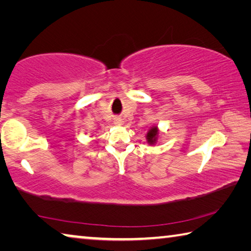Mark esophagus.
I'll return each mask as SVG.
<instances>
[{
  "mask_svg": "<svg viewBox=\"0 0 251 251\" xmlns=\"http://www.w3.org/2000/svg\"><path fill=\"white\" fill-rule=\"evenodd\" d=\"M114 124L117 125V126H121L123 124V121L121 118H115V121H114Z\"/></svg>",
  "mask_w": 251,
  "mask_h": 251,
  "instance_id": "obj_1",
  "label": "esophagus"
}]
</instances>
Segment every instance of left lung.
I'll return each instance as SVG.
<instances>
[{
	"label": "left lung",
	"mask_w": 251,
	"mask_h": 251,
	"mask_svg": "<svg viewBox=\"0 0 251 251\" xmlns=\"http://www.w3.org/2000/svg\"><path fill=\"white\" fill-rule=\"evenodd\" d=\"M158 135H159V129L157 126H151L150 129H148L147 134H146V139L147 143L150 145H155L158 141Z\"/></svg>",
	"instance_id": "8db88e82"
}]
</instances>
